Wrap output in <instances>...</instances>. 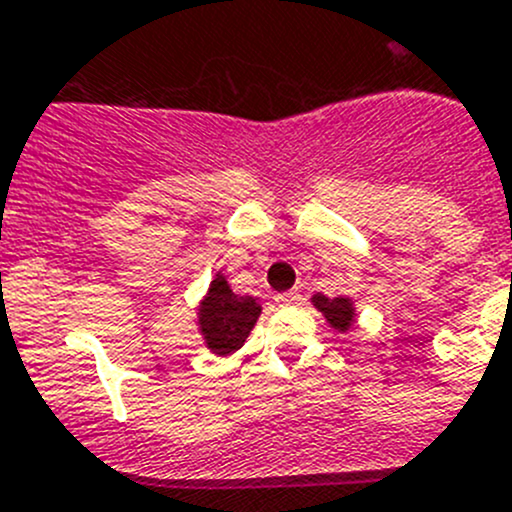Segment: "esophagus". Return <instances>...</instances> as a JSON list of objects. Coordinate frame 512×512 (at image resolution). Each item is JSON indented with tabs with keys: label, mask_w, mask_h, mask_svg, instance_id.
Returning <instances> with one entry per match:
<instances>
[{
	"label": "esophagus",
	"mask_w": 512,
	"mask_h": 512,
	"mask_svg": "<svg viewBox=\"0 0 512 512\" xmlns=\"http://www.w3.org/2000/svg\"><path fill=\"white\" fill-rule=\"evenodd\" d=\"M298 298H301V293L298 291H286V293H278L276 303L278 306H293V303H298Z\"/></svg>",
	"instance_id": "esophagus-1"
}]
</instances>
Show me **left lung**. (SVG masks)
I'll return each instance as SVG.
<instances>
[{
	"instance_id": "obj_1",
	"label": "left lung",
	"mask_w": 512,
	"mask_h": 512,
	"mask_svg": "<svg viewBox=\"0 0 512 512\" xmlns=\"http://www.w3.org/2000/svg\"><path fill=\"white\" fill-rule=\"evenodd\" d=\"M313 306L323 313L331 328H336L338 333H346L348 328L356 323V306L348 296H336V298H328L323 293H313L311 298Z\"/></svg>"
}]
</instances>
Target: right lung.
I'll return each instance as SVG.
<instances>
[{"mask_svg": "<svg viewBox=\"0 0 512 512\" xmlns=\"http://www.w3.org/2000/svg\"><path fill=\"white\" fill-rule=\"evenodd\" d=\"M258 316L261 303L254 296L234 293L224 273H216L196 308V326L214 356H231L244 346Z\"/></svg>", "mask_w": 512, "mask_h": 512, "instance_id": "add662e5", "label": "right lung"}]
</instances>
